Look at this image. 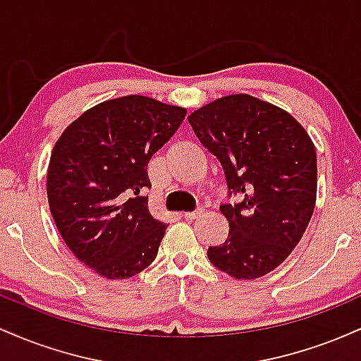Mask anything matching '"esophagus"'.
Listing matches in <instances>:
<instances>
[{
  "mask_svg": "<svg viewBox=\"0 0 361 361\" xmlns=\"http://www.w3.org/2000/svg\"><path fill=\"white\" fill-rule=\"evenodd\" d=\"M202 214H204V209H197L193 212H183L181 215H183V219H186V221H193V219H197Z\"/></svg>",
  "mask_w": 361,
  "mask_h": 361,
  "instance_id": "34e87169",
  "label": "esophagus"
}]
</instances>
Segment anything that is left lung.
Masks as SVG:
<instances>
[{"instance_id": "8db88e82", "label": "left lung", "mask_w": 361, "mask_h": 361, "mask_svg": "<svg viewBox=\"0 0 361 361\" xmlns=\"http://www.w3.org/2000/svg\"><path fill=\"white\" fill-rule=\"evenodd\" d=\"M195 135L222 164L231 195L229 235L207 251L235 280H252L287 259L316 205V149L288 111L251 94L219 98L188 117Z\"/></svg>"}]
</instances>
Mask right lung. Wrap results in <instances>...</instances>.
I'll list each match as a JSON object with an SVG mask.
<instances>
[{
    "label": "right lung",
    "instance_id": "obj_1",
    "mask_svg": "<svg viewBox=\"0 0 361 361\" xmlns=\"http://www.w3.org/2000/svg\"><path fill=\"white\" fill-rule=\"evenodd\" d=\"M181 106L130 97L86 110L62 132L47 171L51 214L69 250L109 280L152 263L166 226L147 209V163L178 130Z\"/></svg>",
    "mask_w": 361,
    "mask_h": 361
}]
</instances>
